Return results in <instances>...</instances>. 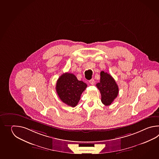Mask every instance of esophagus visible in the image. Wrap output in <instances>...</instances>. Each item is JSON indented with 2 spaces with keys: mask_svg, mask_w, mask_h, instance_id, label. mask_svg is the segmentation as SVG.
I'll list each match as a JSON object with an SVG mask.
<instances>
[{
  "mask_svg": "<svg viewBox=\"0 0 159 159\" xmlns=\"http://www.w3.org/2000/svg\"><path fill=\"white\" fill-rule=\"evenodd\" d=\"M89 83H90V84H94V83H95L94 80V79H93V78H92V79H91V80H90V81H89Z\"/></svg>",
  "mask_w": 159,
  "mask_h": 159,
  "instance_id": "esophagus-1",
  "label": "esophagus"
}]
</instances>
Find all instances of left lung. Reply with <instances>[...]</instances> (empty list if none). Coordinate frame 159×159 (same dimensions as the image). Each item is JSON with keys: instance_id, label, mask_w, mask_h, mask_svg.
Listing matches in <instances>:
<instances>
[{"instance_id": "1", "label": "left lung", "mask_w": 159, "mask_h": 159, "mask_svg": "<svg viewBox=\"0 0 159 159\" xmlns=\"http://www.w3.org/2000/svg\"><path fill=\"white\" fill-rule=\"evenodd\" d=\"M101 94V101L105 106L111 105L119 93V88L111 75L105 71L101 72L100 82L96 84Z\"/></svg>"}]
</instances>
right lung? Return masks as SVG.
I'll use <instances>...</instances> for the list:
<instances>
[{
    "mask_svg": "<svg viewBox=\"0 0 159 159\" xmlns=\"http://www.w3.org/2000/svg\"><path fill=\"white\" fill-rule=\"evenodd\" d=\"M86 87V84L78 81L73 74L65 73L58 79L56 89L61 101L74 107L78 104L81 94Z\"/></svg>",
    "mask_w": 159,
    "mask_h": 159,
    "instance_id": "right-lung-1",
    "label": "right lung"
}]
</instances>
